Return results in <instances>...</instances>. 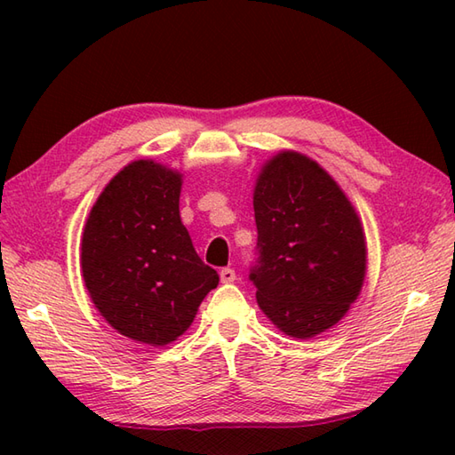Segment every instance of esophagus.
<instances>
[{"label": "esophagus", "mask_w": 455, "mask_h": 455, "mask_svg": "<svg viewBox=\"0 0 455 455\" xmlns=\"http://www.w3.org/2000/svg\"><path fill=\"white\" fill-rule=\"evenodd\" d=\"M219 275H220V282L222 283H233L235 279H236V274H235L233 267H222L220 272H219Z\"/></svg>", "instance_id": "esophagus-1"}]
</instances>
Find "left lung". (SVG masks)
I'll use <instances>...</instances> for the list:
<instances>
[{"label": "left lung", "mask_w": 455, "mask_h": 455, "mask_svg": "<svg viewBox=\"0 0 455 455\" xmlns=\"http://www.w3.org/2000/svg\"><path fill=\"white\" fill-rule=\"evenodd\" d=\"M254 217L250 279L264 315L299 340L334 326L360 295L367 264L350 199L315 160L283 150L256 180Z\"/></svg>", "instance_id": "8db88e82"}]
</instances>
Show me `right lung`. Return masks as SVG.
Returning a JSON list of instances; mask_svg holds the SVG:
<instances>
[{"mask_svg":"<svg viewBox=\"0 0 455 455\" xmlns=\"http://www.w3.org/2000/svg\"><path fill=\"white\" fill-rule=\"evenodd\" d=\"M181 173L152 160L124 166L95 201L82 235V275L115 331L166 346L188 331L219 274L180 217Z\"/></svg>","mask_w":455,"mask_h":455,"instance_id":"right-lung-1","label":"right lung"}]
</instances>
